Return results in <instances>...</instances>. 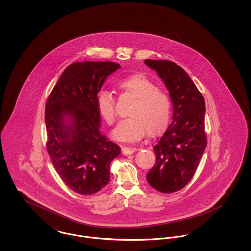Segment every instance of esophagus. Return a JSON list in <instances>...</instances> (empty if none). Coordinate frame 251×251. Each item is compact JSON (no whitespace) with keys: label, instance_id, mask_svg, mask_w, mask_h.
I'll return each instance as SVG.
<instances>
[{"label":"esophagus","instance_id":"1","mask_svg":"<svg viewBox=\"0 0 251 251\" xmlns=\"http://www.w3.org/2000/svg\"><path fill=\"white\" fill-rule=\"evenodd\" d=\"M139 149L138 148H134V147H122L121 151H122V153L124 155H130L132 154L133 152L137 151Z\"/></svg>","mask_w":251,"mask_h":251}]
</instances>
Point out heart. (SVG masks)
<instances>
[{"instance_id": "heart-1", "label": "heart", "mask_w": 251, "mask_h": 251, "mask_svg": "<svg viewBox=\"0 0 251 251\" xmlns=\"http://www.w3.org/2000/svg\"><path fill=\"white\" fill-rule=\"evenodd\" d=\"M120 90L135 100L129 117L120 121L113 131L115 139L136 142L148 133L156 135L164 131L170 120L171 100L144 75H133L118 84ZM97 107L103 120L112 125L117 119L116 99L112 93L101 91L97 96Z\"/></svg>"}]
</instances>
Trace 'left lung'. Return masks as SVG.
I'll return each instance as SVG.
<instances>
[{
	"instance_id": "left-lung-1",
	"label": "left lung",
	"mask_w": 251,
	"mask_h": 251,
	"mask_svg": "<svg viewBox=\"0 0 251 251\" xmlns=\"http://www.w3.org/2000/svg\"><path fill=\"white\" fill-rule=\"evenodd\" d=\"M163 80L173 103L172 121L153 147L156 163L148 182L161 193H173L191 180L207 146L205 101L188 74L174 62L145 60Z\"/></svg>"
}]
</instances>
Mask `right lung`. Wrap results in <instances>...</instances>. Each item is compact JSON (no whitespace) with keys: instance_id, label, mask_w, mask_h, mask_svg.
Returning a JSON list of instances; mask_svg holds the SVG:
<instances>
[{"instance_id":"right-lung-1","label":"right lung","mask_w":251,"mask_h":251,"mask_svg":"<svg viewBox=\"0 0 251 251\" xmlns=\"http://www.w3.org/2000/svg\"><path fill=\"white\" fill-rule=\"evenodd\" d=\"M114 62H76L70 65L49 96L45 108L47 151L65 184L80 195H92L110 180V164L120 147L100 132L97 96Z\"/></svg>"}]
</instances>
